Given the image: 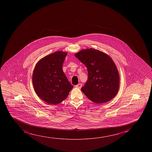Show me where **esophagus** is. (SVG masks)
Instances as JSON below:
<instances>
[{
    "instance_id": "esophagus-1",
    "label": "esophagus",
    "mask_w": 152,
    "mask_h": 152,
    "mask_svg": "<svg viewBox=\"0 0 152 152\" xmlns=\"http://www.w3.org/2000/svg\"><path fill=\"white\" fill-rule=\"evenodd\" d=\"M81 87H82V84H81V83H79V84H78L77 85L75 86V87L79 88V89H80Z\"/></svg>"
}]
</instances>
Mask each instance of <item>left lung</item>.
<instances>
[{"instance_id":"obj_1","label":"left lung","mask_w":152,"mask_h":152,"mask_svg":"<svg viewBox=\"0 0 152 152\" xmlns=\"http://www.w3.org/2000/svg\"><path fill=\"white\" fill-rule=\"evenodd\" d=\"M75 56L87 68L88 78L81 91L96 104L112 100L118 92L120 83L118 71L112 58L93 48L80 50Z\"/></svg>"}]
</instances>
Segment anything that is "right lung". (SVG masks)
Instances as JSON below:
<instances>
[{
    "instance_id": "1",
    "label": "right lung",
    "mask_w": 152,
    "mask_h": 152,
    "mask_svg": "<svg viewBox=\"0 0 152 152\" xmlns=\"http://www.w3.org/2000/svg\"><path fill=\"white\" fill-rule=\"evenodd\" d=\"M67 53L58 51L46 56L36 63L34 69V89L39 98L48 104L62 102L73 88L63 71Z\"/></svg>"
}]
</instances>
